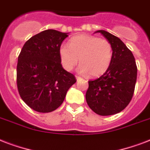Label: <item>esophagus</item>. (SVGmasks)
<instances>
[{
    "label": "esophagus",
    "mask_w": 150,
    "mask_h": 150,
    "mask_svg": "<svg viewBox=\"0 0 150 150\" xmlns=\"http://www.w3.org/2000/svg\"><path fill=\"white\" fill-rule=\"evenodd\" d=\"M75 78H76L77 81H79V80H80V79H82V78L79 77V76H78V75H75Z\"/></svg>",
    "instance_id": "1"
}]
</instances>
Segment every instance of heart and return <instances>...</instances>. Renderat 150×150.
<instances>
[{
	"instance_id": "1",
	"label": "heart",
	"mask_w": 150,
	"mask_h": 150,
	"mask_svg": "<svg viewBox=\"0 0 150 150\" xmlns=\"http://www.w3.org/2000/svg\"><path fill=\"white\" fill-rule=\"evenodd\" d=\"M61 64L71 71L79 61L81 74H89L96 78L103 75L109 68L113 58L111 43L105 39L91 35H79L71 39L68 45L62 44L59 49Z\"/></svg>"
}]
</instances>
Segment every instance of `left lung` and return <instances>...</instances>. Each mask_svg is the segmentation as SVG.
Here are the masks:
<instances>
[{"mask_svg": "<svg viewBox=\"0 0 150 150\" xmlns=\"http://www.w3.org/2000/svg\"><path fill=\"white\" fill-rule=\"evenodd\" d=\"M111 43L113 58L106 72L89 80L86 100L92 110L101 116L117 114L132 98L137 79V66L132 53L117 36L98 30Z\"/></svg>", "mask_w": 150, "mask_h": 150, "instance_id": "obj_1", "label": "left lung"}]
</instances>
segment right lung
<instances>
[{
	"instance_id": "1",
	"label": "right lung",
	"mask_w": 150,
	"mask_h": 150,
	"mask_svg": "<svg viewBox=\"0 0 150 150\" xmlns=\"http://www.w3.org/2000/svg\"><path fill=\"white\" fill-rule=\"evenodd\" d=\"M65 33L47 29L32 36L18 57L17 87L22 100L34 110L48 113L58 108L75 75L62 67L59 49Z\"/></svg>"
}]
</instances>
